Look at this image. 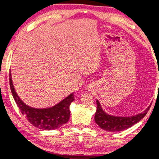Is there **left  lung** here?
Returning <instances> with one entry per match:
<instances>
[{"mask_svg":"<svg viewBox=\"0 0 159 159\" xmlns=\"http://www.w3.org/2000/svg\"><path fill=\"white\" fill-rule=\"evenodd\" d=\"M97 111L94 117L96 124L103 130L109 132L121 131L131 128L145 116L150 108L149 106L143 112L132 116H115L106 113L101 108L98 100H97Z\"/></svg>","mask_w":159,"mask_h":159,"instance_id":"1","label":"left lung"}]
</instances>
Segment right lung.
<instances>
[{
    "instance_id": "right-lung-1",
    "label": "right lung",
    "mask_w": 159,
    "mask_h": 159,
    "mask_svg": "<svg viewBox=\"0 0 159 159\" xmlns=\"http://www.w3.org/2000/svg\"><path fill=\"white\" fill-rule=\"evenodd\" d=\"M9 84L11 92L21 113L35 128L48 131L55 130L68 122L70 116V105L74 101V93L70 94L51 108H35L27 105L17 95L12 84L11 74H9Z\"/></svg>"
}]
</instances>
